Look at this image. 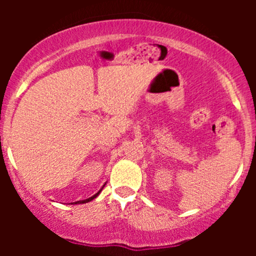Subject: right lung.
Masks as SVG:
<instances>
[{
  "instance_id": "right-lung-1",
  "label": "right lung",
  "mask_w": 256,
  "mask_h": 256,
  "mask_svg": "<svg viewBox=\"0 0 256 256\" xmlns=\"http://www.w3.org/2000/svg\"><path fill=\"white\" fill-rule=\"evenodd\" d=\"M99 193H100V190H99V192L96 193V194L92 196V197L88 198V200H79V202H76V204H82V203H88V202H90V200H94V198H96V197H98V194H99Z\"/></svg>"
}]
</instances>
